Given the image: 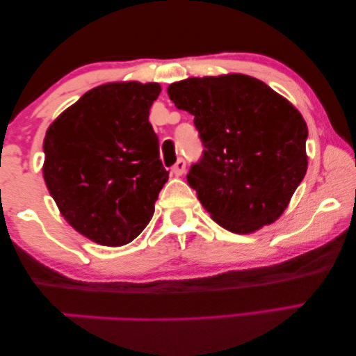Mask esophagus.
Wrapping results in <instances>:
<instances>
[{"label": "esophagus", "instance_id": "obj_1", "mask_svg": "<svg viewBox=\"0 0 356 356\" xmlns=\"http://www.w3.org/2000/svg\"><path fill=\"white\" fill-rule=\"evenodd\" d=\"M184 170H186V162H184V159L179 157V159L175 162V165L172 167V173L175 175V177H181Z\"/></svg>", "mask_w": 356, "mask_h": 356}]
</instances>
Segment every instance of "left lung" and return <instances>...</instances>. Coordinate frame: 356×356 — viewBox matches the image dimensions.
<instances>
[{"mask_svg":"<svg viewBox=\"0 0 356 356\" xmlns=\"http://www.w3.org/2000/svg\"><path fill=\"white\" fill-rule=\"evenodd\" d=\"M167 92L194 115L205 147L186 175L203 208L233 233L275 222L307 170V126L298 110L243 74L186 79Z\"/></svg>","mask_w":356,"mask_h":356,"instance_id":"8db88e82","label":"left lung"}]
</instances>
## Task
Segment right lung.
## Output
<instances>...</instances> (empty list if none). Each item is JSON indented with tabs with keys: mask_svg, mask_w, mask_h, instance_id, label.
<instances>
[{
	"mask_svg": "<svg viewBox=\"0 0 356 356\" xmlns=\"http://www.w3.org/2000/svg\"><path fill=\"white\" fill-rule=\"evenodd\" d=\"M159 83H107L86 91L44 138V179L64 219L104 246H123L153 218L168 172L149 108Z\"/></svg>",
	"mask_w": 356,
	"mask_h": 356,
	"instance_id": "add662e5",
	"label": "right lung"
}]
</instances>
